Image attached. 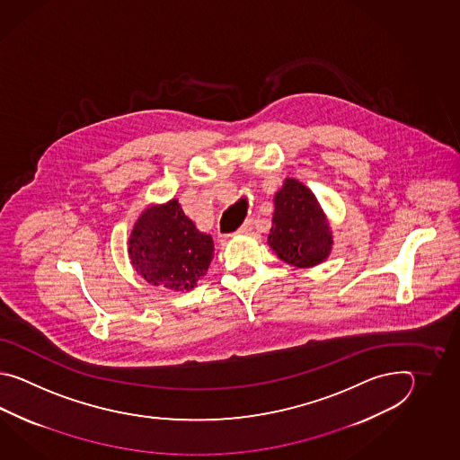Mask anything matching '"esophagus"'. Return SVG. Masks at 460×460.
<instances>
[{
    "mask_svg": "<svg viewBox=\"0 0 460 460\" xmlns=\"http://www.w3.org/2000/svg\"><path fill=\"white\" fill-rule=\"evenodd\" d=\"M252 228H253V224H252V220H248V222H244L243 226L234 232V234H248V232H252Z\"/></svg>",
    "mask_w": 460,
    "mask_h": 460,
    "instance_id": "1",
    "label": "esophagus"
}]
</instances>
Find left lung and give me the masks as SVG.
I'll use <instances>...</instances> for the list:
<instances>
[{
	"instance_id": "left-lung-1",
	"label": "left lung",
	"mask_w": 460,
	"mask_h": 460,
	"mask_svg": "<svg viewBox=\"0 0 460 460\" xmlns=\"http://www.w3.org/2000/svg\"><path fill=\"white\" fill-rule=\"evenodd\" d=\"M268 243L286 263L309 268L331 253L332 234L317 199L296 179H286L274 196V216Z\"/></svg>"
}]
</instances>
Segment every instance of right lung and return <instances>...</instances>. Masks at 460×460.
<instances>
[{
  "instance_id": "add662e5",
  "label": "right lung",
  "mask_w": 460,
  "mask_h": 460,
  "mask_svg": "<svg viewBox=\"0 0 460 460\" xmlns=\"http://www.w3.org/2000/svg\"><path fill=\"white\" fill-rule=\"evenodd\" d=\"M129 260L147 283L189 291L214 258V240L200 234L177 200L151 207L137 218L128 243Z\"/></svg>"
}]
</instances>
